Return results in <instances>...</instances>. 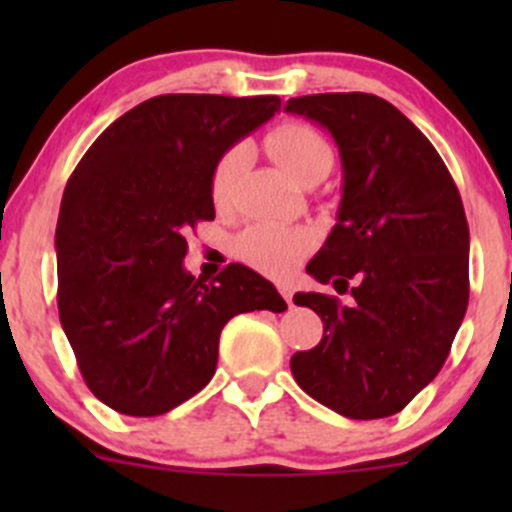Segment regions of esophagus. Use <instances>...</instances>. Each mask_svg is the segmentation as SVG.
<instances>
[{"label":"esophagus","instance_id":"esophagus-1","mask_svg":"<svg viewBox=\"0 0 512 512\" xmlns=\"http://www.w3.org/2000/svg\"><path fill=\"white\" fill-rule=\"evenodd\" d=\"M280 294L282 297H285V302L289 304V307H292V297H294V289L289 287V285H280Z\"/></svg>","mask_w":512,"mask_h":512}]
</instances>
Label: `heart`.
I'll return each instance as SVG.
<instances>
[{"instance_id":"heart-1","label":"heart","mask_w":512,"mask_h":512,"mask_svg":"<svg viewBox=\"0 0 512 512\" xmlns=\"http://www.w3.org/2000/svg\"><path fill=\"white\" fill-rule=\"evenodd\" d=\"M267 146L277 163L287 170L289 178L299 183L309 173L319 168H332V148L327 138L314 128L302 123H282L267 136ZM245 143H237L218 160L210 178V195L218 205H225L232 198L237 180L247 165ZM312 247V232L304 227L282 223H255L247 227L235 242V250L247 265L272 277H285L299 265Z\"/></svg>"}]
</instances>
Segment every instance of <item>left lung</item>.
<instances>
[{"instance_id":"8db88e82","label":"left lung","mask_w":512,"mask_h":512,"mask_svg":"<svg viewBox=\"0 0 512 512\" xmlns=\"http://www.w3.org/2000/svg\"><path fill=\"white\" fill-rule=\"evenodd\" d=\"M287 113L332 133L342 158L337 225L307 272L354 302L297 292L322 342L289 361L312 399L347 418L394 416L436 379L468 307L461 195L426 136L371 94L289 98Z\"/></svg>"}]
</instances>
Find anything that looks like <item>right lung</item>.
<instances>
[{"label": "right lung", "mask_w": 512, "mask_h": 512, "mask_svg": "<svg viewBox=\"0 0 512 512\" xmlns=\"http://www.w3.org/2000/svg\"><path fill=\"white\" fill-rule=\"evenodd\" d=\"M277 96L165 94L111 123L71 173L56 223L59 319L98 401L160 416L198 394L235 314L287 304L245 265L205 285L183 267L185 232L213 220L210 178Z\"/></svg>", "instance_id": "obj_1"}]
</instances>
